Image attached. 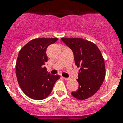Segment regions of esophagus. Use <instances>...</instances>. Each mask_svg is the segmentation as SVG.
I'll return each instance as SVG.
<instances>
[{
	"label": "esophagus",
	"mask_w": 123,
	"mask_h": 123,
	"mask_svg": "<svg viewBox=\"0 0 123 123\" xmlns=\"http://www.w3.org/2000/svg\"><path fill=\"white\" fill-rule=\"evenodd\" d=\"M63 79H65V81H68V80H70V78H64V77H62Z\"/></svg>",
	"instance_id": "1"
}]
</instances>
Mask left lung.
Returning <instances> with one entry per match:
<instances>
[{
  "mask_svg": "<svg viewBox=\"0 0 123 123\" xmlns=\"http://www.w3.org/2000/svg\"><path fill=\"white\" fill-rule=\"evenodd\" d=\"M72 50L75 65L80 67L77 81L78 91L71 95L78 100H85L96 93L105 77V62L99 49L93 42L82 38H61Z\"/></svg>",
  "mask_w": 123,
  "mask_h": 123,
  "instance_id": "obj_1",
  "label": "left lung"
}]
</instances>
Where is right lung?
I'll use <instances>...</instances> for the list:
<instances>
[{"mask_svg": "<svg viewBox=\"0 0 123 123\" xmlns=\"http://www.w3.org/2000/svg\"><path fill=\"white\" fill-rule=\"evenodd\" d=\"M57 38H37L29 41L19 50L16 63V75L18 84L29 98L43 100L50 95L59 75L48 73L46 50Z\"/></svg>", "mask_w": 123, "mask_h": 123, "instance_id": "add662e5", "label": "right lung"}]
</instances>
